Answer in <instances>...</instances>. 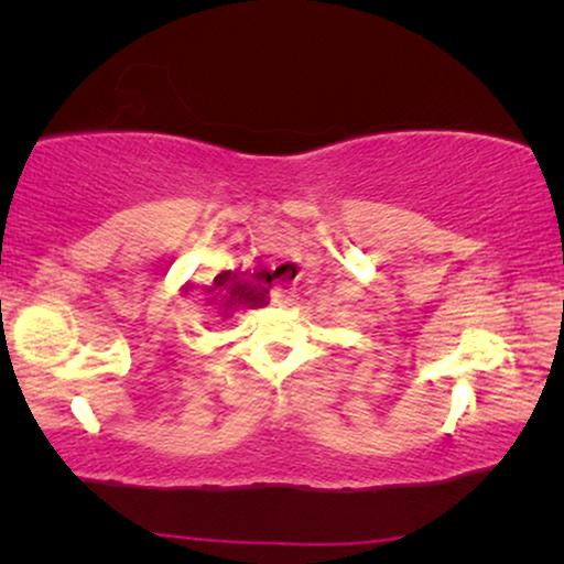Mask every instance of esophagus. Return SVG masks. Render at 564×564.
<instances>
[{
	"label": "esophagus",
	"mask_w": 564,
	"mask_h": 564,
	"mask_svg": "<svg viewBox=\"0 0 564 564\" xmlns=\"http://www.w3.org/2000/svg\"><path fill=\"white\" fill-rule=\"evenodd\" d=\"M272 303H276V305L290 303V288H288V284H276V288L272 290Z\"/></svg>",
	"instance_id": "esophagus-1"
}]
</instances>
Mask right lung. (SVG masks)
<instances>
[{"mask_svg": "<svg viewBox=\"0 0 564 564\" xmlns=\"http://www.w3.org/2000/svg\"><path fill=\"white\" fill-rule=\"evenodd\" d=\"M228 303H230V300H228Z\"/></svg>", "mask_w": 564, "mask_h": 564, "instance_id": "obj_1", "label": "right lung"}]
</instances>
